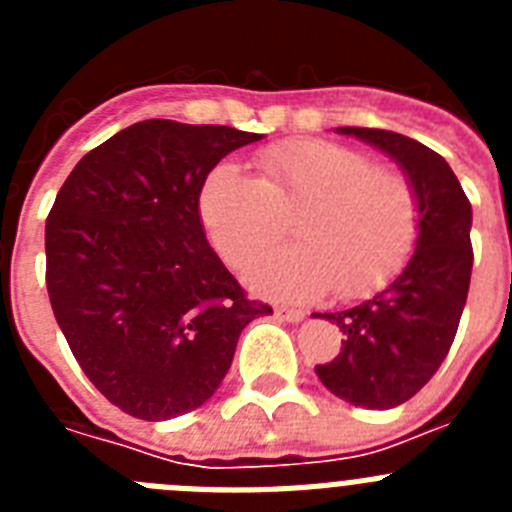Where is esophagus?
Returning a JSON list of instances; mask_svg holds the SVG:
<instances>
[{"instance_id":"obj_1","label":"esophagus","mask_w":512,"mask_h":512,"mask_svg":"<svg viewBox=\"0 0 512 512\" xmlns=\"http://www.w3.org/2000/svg\"><path fill=\"white\" fill-rule=\"evenodd\" d=\"M277 318L287 320V323H300V320H305V310H297V307H277Z\"/></svg>"}]
</instances>
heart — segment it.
<instances>
[{
	"instance_id": "b5f03b06",
	"label": "heart",
	"mask_w": 512,
	"mask_h": 512,
	"mask_svg": "<svg viewBox=\"0 0 512 512\" xmlns=\"http://www.w3.org/2000/svg\"><path fill=\"white\" fill-rule=\"evenodd\" d=\"M261 176L217 164L200 192L215 251L235 269L251 264L295 215L297 241L264 253L246 279L274 300H312L333 289L364 297L390 282L418 238L413 182L336 140H287L256 158Z\"/></svg>"
}]
</instances>
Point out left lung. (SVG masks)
Here are the masks:
<instances>
[{"label": "left lung", "mask_w": 512, "mask_h": 512, "mask_svg": "<svg viewBox=\"0 0 512 512\" xmlns=\"http://www.w3.org/2000/svg\"><path fill=\"white\" fill-rule=\"evenodd\" d=\"M400 166L420 205L415 253L382 292L325 318L343 330L341 354L318 364L320 382L356 408L390 410L408 402L449 354L472 279V205L459 179L428 146L377 128H338Z\"/></svg>", "instance_id": "8db88e82"}]
</instances>
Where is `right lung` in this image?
Wrapping results in <instances>:
<instances>
[{
    "label": "right lung",
    "instance_id": "1",
    "mask_svg": "<svg viewBox=\"0 0 512 512\" xmlns=\"http://www.w3.org/2000/svg\"><path fill=\"white\" fill-rule=\"evenodd\" d=\"M264 135L143 120L81 158L45 220V284L89 382L122 413L200 408L261 315L205 238L200 192L235 148Z\"/></svg>",
    "mask_w": 512,
    "mask_h": 512
}]
</instances>
